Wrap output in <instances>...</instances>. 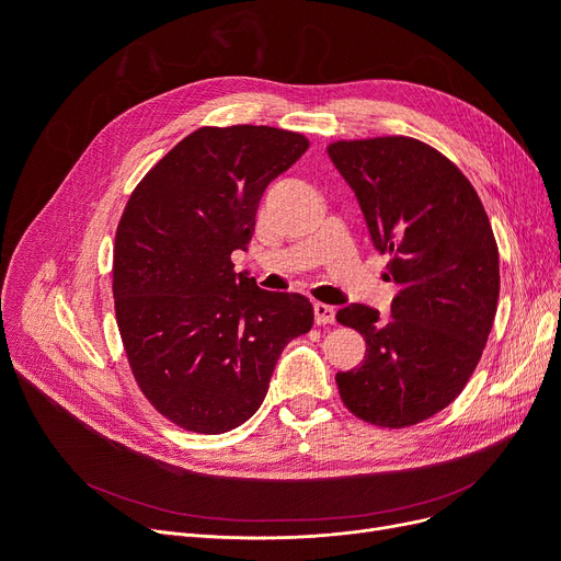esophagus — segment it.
Returning a JSON list of instances; mask_svg holds the SVG:
<instances>
[{
    "mask_svg": "<svg viewBox=\"0 0 561 561\" xmlns=\"http://www.w3.org/2000/svg\"><path fill=\"white\" fill-rule=\"evenodd\" d=\"M334 318H336L334 307L322 305V302H316V305H313V320H316V325H332Z\"/></svg>",
    "mask_w": 561,
    "mask_h": 561,
    "instance_id": "1",
    "label": "esophagus"
}]
</instances>
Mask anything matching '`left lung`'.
<instances>
[{
	"mask_svg": "<svg viewBox=\"0 0 561 561\" xmlns=\"http://www.w3.org/2000/svg\"><path fill=\"white\" fill-rule=\"evenodd\" d=\"M328 154L398 288L387 320L366 305L336 313L366 341L362 366L336 373L339 393L370 425H416L463 391L482 357L500 293L495 236L473 184L423 140H334Z\"/></svg>",
	"mask_w": 561,
	"mask_h": 561,
	"instance_id": "1",
	"label": "left lung"
}]
</instances>
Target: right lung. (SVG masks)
I'll return each mask as SVG.
<instances>
[{
	"mask_svg": "<svg viewBox=\"0 0 561 561\" xmlns=\"http://www.w3.org/2000/svg\"><path fill=\"white\" fill-rule=\"evenodd\" d=\"M309 138L277 127H199L150 168L113 245L115 320L142 396L170 423L222 434L268 393L288 341L313 325L300 293L236 275L259 199Z\"/></svg>",
	"mask_w": 561,
	"mask_h": 561,
	"instance_id": "1",
	"label": "right lung"
}]
</instances>
